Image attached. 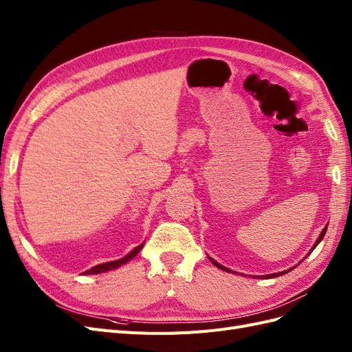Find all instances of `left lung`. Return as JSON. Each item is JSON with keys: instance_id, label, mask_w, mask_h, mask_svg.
<instances>
[{"instance_id": "left-lung-1", "label": "left lung", "mask_w": 352, "mask_h": 352, "mask_svg": "<svg viewBox=\"0 0 352 352\" xmlns=\"http://www.w3.org/2000/svg\"><path fill=\"white\" fill-rule=\"evenodd\" d=\"M326 230H327V226L322 230V233H320V236H318L317 238V241H316V243L313 245V248H311V251L310 252H313V250L317 247V245L318 243H320V241L323 239V236H324V233H326ZM210 261L212 263V264H214L216 265V267L217 269H220V270H225V272H230L228 267H223V265L221 264H219L217 261H214V260H212V258H210ZM292 269H295V267H291V269H287V270H285V272H280V273H273V274H265V276H261V278H264V279H269V278H276V276H282V274H285V273H287V272H291Z\"/></svg>"}]
</instances>
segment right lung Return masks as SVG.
Returning <instances> with one entry per match:
<instances>
[{
    "label": "right lung",
    "mask_w": 352,
    "mask_h": 352,
    "mask_svg": "<svg viewBox=\"0 0 352 352\" xmlns=\"http://www.w3.org/2000/svg\"><path fill=\"white\" fill-rule=\"evenodd\" d=\"M142 247H144V243H141L140 247H136V248H135V250H132L129 254L124 255L123 258H120V260H116V261H109V263L98 264V265H95V267H92V269H89V270L85 272L83 274H98V273H104V272H109V270L119 269L120 265H123V264H126V263L129 261V260H132V258L135 257V255L142 250Z\"/></svg>",
    "instance_id": "add662e5"
}]
</instances>
